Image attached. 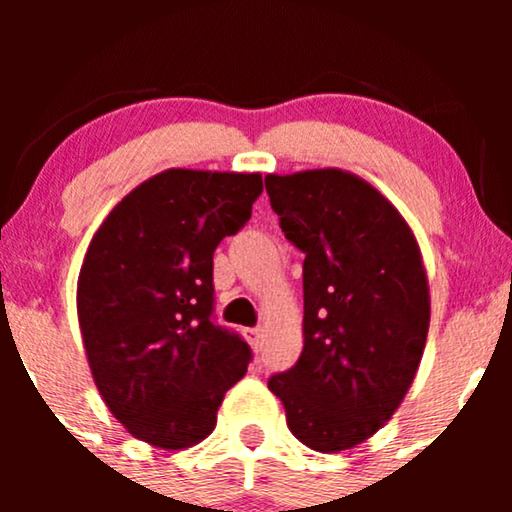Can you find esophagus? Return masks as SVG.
I'll return each instance as SVG.
<instances>
[{"instance_id": "obj_1", "label": "esophagus", "mask_w": 512, "mask_h": 512, "mask_svg": "<svg viewBox=\"0 0 512 512\" xmlns=\"http://www.w3.org/2000/svg\"><path fill=\"white\" fill-rule=\"evenodd\" d=\"M243 334H245V339H248V344L252 346V349H260L262 346V330L260 327H248V330H243Z\"/></svg>"}]
</instances>
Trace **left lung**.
Here are the masks:
<instances>
[{
    "label": "left lung",
    "instance_id": "obj_1",
    "mask_svg": "<svg viewBox=\"0 0 512 512\" xmlns=\"http://www.w3.org/2000/svg\"><path fill=\"white\" fill-rule=\"evenodd\" d=\"M303 260V351L269 378L291 433L339 452L399 409L426 349L431 296L414 231L370 182L342 168L264 178Z\"/></svg>",
    "mask_w": 512,
    "mask_h": 512
}]
</instances>
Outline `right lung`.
<instances>
[{
	"mask_svg": "<svg viewBox=\"0 0 512 512\" xmlns=\"http://www.w3.org/2000/svg\"><path fill=\"white\" fill-rule=\"evenodd\" d=\"M260 173L168 168L105 216L76 284L93 383L134 438L185 450L214 431L250 346L211 322L214 250L252 214Z\"/></svg>",
	"mask_w": 512,
	"mask_h": 512,
	"instance_id": "obj_1",
	"label": "right lung"
}]
</instances>
